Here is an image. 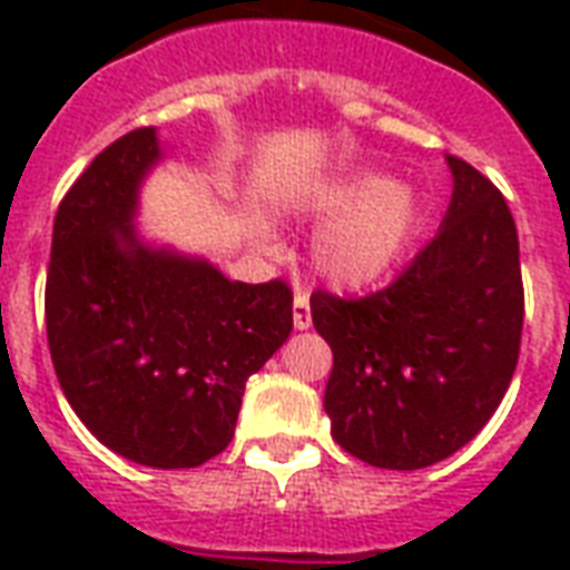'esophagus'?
Instances as JSON below:
<instances>
[{"label": "esophagus", "mask_w": 570, "mask_h": 570, "mask_svg": "<svg viewBox=\"0 0 570 570\" xmlns=\"http://www.w3.org/2000/svg\"><path fill=\"white\" fill-rule=\"evenodd\" d=\"M293 326H296V330H308L311 326L308 293H302V289H298L296 298H293Z\"/></svg>", "instance_id": "1"}]
</instances>
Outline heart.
<instances>
[{
  "mask_svg": "<svg viewBox=\"0 0 570 570\" xmlns=\"http://www.w3.org/2000/svg\"><path fill=\"white\" fill-rule=\"evenodd\" d=\"M305 213L323 225L311 244V259L330 284L360 289L403 259L419 228V198L400 179L354 170L321 186Z\"/></svg>",
  "mask_w": 570,
  "mask_h": 570,
  "instance_id": "1",
  "label": "heart"
}]
</instances>
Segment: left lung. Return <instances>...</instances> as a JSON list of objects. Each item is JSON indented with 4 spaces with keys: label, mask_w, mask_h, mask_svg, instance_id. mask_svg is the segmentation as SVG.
<instances>
[{
    "label": "left lung",
    "mask_w": 570,
    "mask_h": 570,
    "mask_svg": "<svg viewBox=\"0 0 570 570\" xmlns=\"http://www.w3.org/2000/svg\"><path fill=\"white\" fill-rule=\"evenodd\" d=\"M452 200L394 284L311 296L333 347L323 409L333 440L384 470H421L489 424L519 360L525 293L513 213L476 167L445 155Z\"/></svg>",
    "instance_id": "8db88e82"
}]
</instances>
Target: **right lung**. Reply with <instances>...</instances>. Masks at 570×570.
Here are the masks:
<instances>
[{"mask_svg":"<svg viewBox=\"0 0 570 570\" xmlns=\"http://www.w3.org/2000/svg\"><path fill=\"white\" fill-rule=\"evenodd\" d=\"M158 130L106 146L60 200L45 284L57 382L81 424L134 464L200 466L235 436L244 384L293 330L284 281L240 284L137 232Z\"/></svg>","mask_w":570,"mask_h":570,"instance_id":"1","label":"right lung"}]
</instances>
